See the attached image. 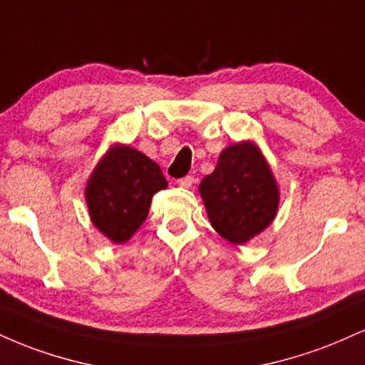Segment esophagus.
<instances>
[{"label":"esophagus","instance_id":"34e87169","mask_svg":"<svg viewBox=\"0 0 365 365\" xmlns=\"http://www.w3.org/2000/svg\"><path fill=\"white\" fill-rule=\"evenodd\" d=\"M194 182H195L194 177H183V178H180L177 183H178L180 187H183V188H190L192 185H194Z\"/></svg>","mask_w":365,"mask_h":365}]
</instances>
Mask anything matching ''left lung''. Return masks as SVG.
I'll list each match as a JSON object with an SVG mask.
<instances>
[{
    "label": "left lung",
    "instance_id": "left-lung-1",
    "mask_svg": "<svg viewBox=\"0 0 365 365\" xmlns=\"http://www.w3.org/2000/svg\"><path fill=\"white\" fill-rule=\"evenodd\" d=\"M199 194L217 235L244 245L274 221L279 188L259 145L242 140L221 150L215 171L202 178Z\"/></svg>",
    "mask_w": 365,
    "mask_h": 365
}]
</instances>
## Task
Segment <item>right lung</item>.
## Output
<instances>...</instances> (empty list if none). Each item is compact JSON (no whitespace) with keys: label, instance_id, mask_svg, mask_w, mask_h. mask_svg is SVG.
I'll return each instance as SVG.
<instances>
[{"label":"right lung","instance_id":"right-lung-1","mask_svg":"<svg viewBox=\"0 0 365 365\" xmlns=\"http://www.w3.org/2000/svg\"><path fill=\"white\" fill-rule=\"evenodd\" d=\"M166 187L158 163L127 144H113L87 180L92 225L113 244H125L148 217L153 195Z\"/></svg>","mask_w":365,"mask_h":365}]
</instances>
